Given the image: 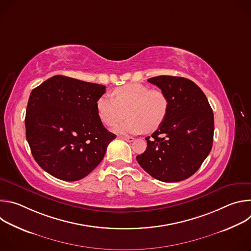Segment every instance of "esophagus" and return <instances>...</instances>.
<instances>
[{"label":"esophagus","instance_id":"1","mask_svg":"<svg viewBox=\"0 0 251 251\" xmlns=\"http://www.w3.org/2000/svg\"><path fill=\"white\" fill-rule=\"evenodd\" d=\"M120 138H121V139H123V140H125V141H127V142H133V141L135 140V138H133V137H129V136H121Z\"/></svg>","mask_w":251,"mask_h":251}]
</instances>
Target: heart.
Masks as SVG:
<instances>
[{
	"instance_id": "1",
	"label": "heart",
	"mask_w": 251,
	"mask_h": 251,
	"mask_svg": "<svg viewBox=\"0 0 251 251\" xmlns=\"http://www.w3.org/2000/svg\"><path fill=\"white\" fill-rule=\"evenodd\" d=\"M114 98L108 94L97 100V111L101 121L113 126L129 117L114 130L119 133L140 134L154 132L165 121L169 111V99L159 88L150 89L140 83H129L113 91Z\"/></svg>"
}]
</instances>
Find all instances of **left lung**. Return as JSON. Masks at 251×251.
Listing matches in <instances>:
<instances>
[{"label":"left lung","instance_id":"8db88e82","mask_svg":"<svg viewBox=\"0 0 251 251\" xmlns=\"http://www.w3.org/2000/svg\"><path fill=\"white\" fill-rule=\"evenodd\" d=\"M165 92L169 111L164 123L146 137L139 165L161 182H180L193 176L212 147L214 121L202 90L192 80L161 75L148 79Z\"/></svg>","mask_w":251,"mask_h":251}]
</instances>
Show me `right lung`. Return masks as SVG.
<instances>
[{"instance_id": "1", "label": "right lung", "mask_w": 251, "mask_h": 251, "mask_svg": "<svg viewBox=\"0 0 251 251\" xmlns=\"http://www.w3.org/2000/svg\"><path fill=\"white\" fill-rule=\"evenodd\" d=\"M105 86L55 75L32 89L25 112V137L40 167L59 180L78 181L102 161L116 135L98 115Z\"/></svg>"}]
</instances>
